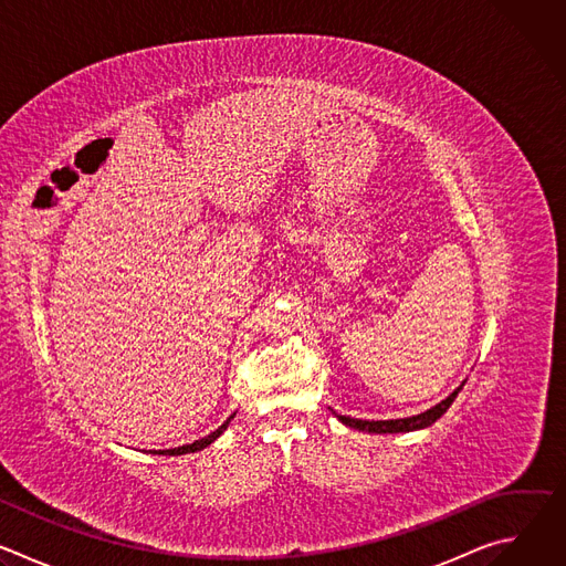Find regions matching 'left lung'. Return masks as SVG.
<instances>
[{"instance_id":"8db88e82","label":"left lung","mask_w":566,"mask_h":566,"mask_svg":"<svg viewBox=\"0 0 566 566\" xmlns=\"http://www.w3.org/2000/svg\"><path fill=\"white\" fill-rule=\"evenodd\" d=\"M463 385H465V380L448 396V398H443L441 402H437L434 408H430V410H426V412H421V415H417V417H406V419H389V421H363V419H352V417H343V415H338V412H334V417L340 421V423H345V426H349V428H354V430H363V432H374V434H396V432H415V430H423V428H428V426H432L437 419H441L446 412H448V408L452 406V400L457 398V394L463 389Z\"/></svg>"}]
</instances>
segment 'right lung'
I'll list each match as a JSON object with an SVG mask.
<instances>
[{
    "label": "right lung",
    "mask_w": 566,
    "mask_h": 566,
    "mask_svg": "<svg viewBox=\"0 0 566 566\" xmlns=\"http://www.w3.org/2000/svg\"><path fill=\"white\" fill-rule=\"evenodd\" d=\"M234 415L237 412H232L214 432H210L208 437H203V439H197L195 443H186V446H179V448H170V450H151V454H170V457H177V454H188V452H199V450H203V448H208L212 441H217L223 432H226V428H228V423L234 419Z\"/></svg>",
    "instance_id": "1"
}]
</instances>
